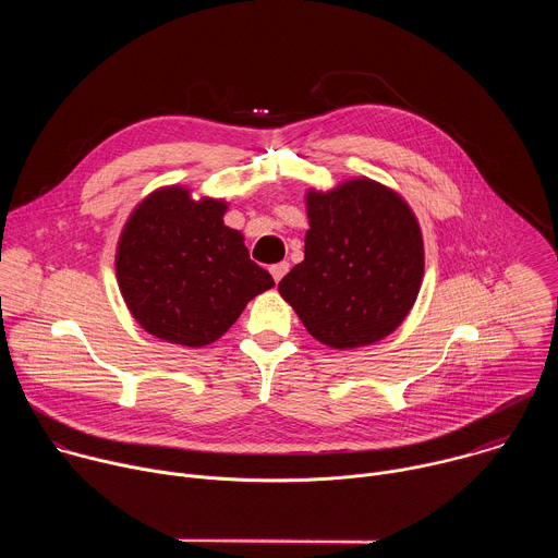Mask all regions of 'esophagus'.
<instances>
[{"label":"esophagus","mask_w":558,"mask_h":558,"mask_svg":"<svg viewBox=\"0 0 558 558\" xmlns=\"http://www.w3.org/2000/svg\"><path fill=\"white\" fill-rule=\"evenodd\" d=\"M269 271H271L274 280H276V282H280V280L287 276V271H289V263H276V265H271V267H269Z\"/></svg>","instance_id":"1"}]
</instances>
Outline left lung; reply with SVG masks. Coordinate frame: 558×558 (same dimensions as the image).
<instances>
[{
  "label": "left lung",
  "mask_w": 558,
  "mask_h": 558,
  "mask_svg": "<svg viewBox=\"0 0 558 558\" xmlns=\"http://www.w3.org/2000/svg\"><path fill=\"white\" fill-rule=\"evenodd\" d=\"M304 260L278 284L306 331L338 351L388 338L424 280V235L402 194L368 177L306 190Z\"/></svg>",
  "instance_id": "1"
}]
</instances>
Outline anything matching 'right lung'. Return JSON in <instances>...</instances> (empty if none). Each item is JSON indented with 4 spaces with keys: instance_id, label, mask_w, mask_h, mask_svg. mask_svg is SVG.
I'll list each match as a JSON object with an SVG mask.
<instances>
[{
    "instance_id": "add662e5",
    "label": "right lung",
    "mask_w": 558,
    "mask_h": 558,
    "mask_svg": "<svg viewBox=\"0 0 558 558\" xmlns=\"http://www.w3.org/2000/svg\"><path fill=\"white\" fill-rule=\"evenodd\" d=\"M229 203L194 198L190 187L149 192L128 216L114 254L119 291L154 338L207 347L222 338L250 300L274 287L250 260L245 235L225 225Z\"/></svg>"
}]
</instances>
